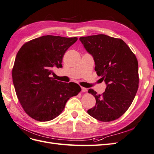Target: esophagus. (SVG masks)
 Masks as SVG:
<instances>
[{"label":"esophagus","instance_id":"esophagus-1","mask_svg":"<svg viewBox=\"0 0 154 154\" xmlns=\"http://www.w3.org/2000/svg\"><path fill=\"white\" fill-rule=\"evenodd\" d=\"M81 89H82V92H86L87 90H88L87 88H84V87H82Z\"/></svg>","mask_w":154,"mask_h":154}]
</instances>
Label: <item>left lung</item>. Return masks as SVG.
<instances>
[{
  "mask_svg": "<svg viewBox=\"0 0 154 154\" xmlns=\"http://www.w3.org/2000/svg\"><path fill=\"white\" fill-rule=\"evenodd\" d=\"M79 40L93 56L97 74L107 85L101 95L88 90L95 97L96 104L87 112L100 121L117 119L129 108L137 91V59L121 38L99 34L81 37Z\"/></svg>",
  "mask_w": 154,
  "mask_h": 154,
  "instance_id": "1",
  "label": "left lung"
}]
</instances>
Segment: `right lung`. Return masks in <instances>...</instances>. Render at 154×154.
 I'll return each instance as SVG.
<instances>
[{
    "mask_svg": "<svg viewBox=\"0 0 154 154\" xmlns=\"http://www.w3.org/2000/svg\"><path fill=\"white\" fill-rule=\"evenodd\" d=\"M77 39L48 35L26 42L17 53L13 82L22 107L33 119H54L63 112L68 100L81 91L76 83L51 77L53 68L62 67L64 54Z\"/></svg>",
    "mask_w": 154,
    "mask_h": 154,
    "instance_id": "obj_1",
    "label": "right lung"
}]
</instances>
